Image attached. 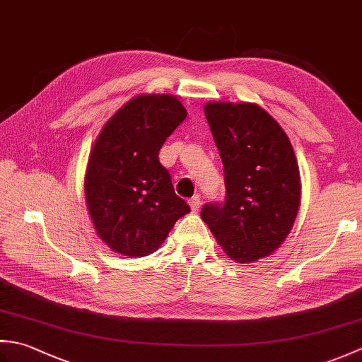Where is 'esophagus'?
<instances>
[{"instance_id":"obj_1","label":"esophagus","mask_w":362,"mask_h":362,"mask_svg":"<svg viewBox=\"0 0 362 362\" xmlns=\"http://www.w3.org/2000/svg\"><path fill=\"white\" fill-rule=\"evenodd\" d=\"M189 206H191V210L193 211H197L199 210V206H201V197L199 196H193L189 199Z\"/></svg>"}]
</instances>
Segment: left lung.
<instances>
[{
    "mask_svg": "<svg viewBox=\"0 0 362 362\" xmlns=\"http://www.w3.org/2000/svg\"><path fill=\"white\" fill-rule=\"evenodd\" d=\"M205 118L224 165V202L201 216L236 263L271 255L289 235L300 206V173L288 135L252 103H209Z\"/></svg>",
    "mask_w": 362,
    "mask_h": 362,
    "instance_id": "1",
    "label": "left lung"
}]
</instances>
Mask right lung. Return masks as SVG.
<instances>
[{
	"mask_svg": "<svg viewBox=\"0 0 362 362\" xmlns=\"http://www.w3.org/2000/svg\"><path fill=\"white\" fill-rule=\"evenodd\" d=\"M187 110L173 95H140L105 122L90 152L86 199L99 238L124 257L156 252L189 211L158 151Z\"/></svg>",
	"mask_w": 362,
	"mask_h": 362,
	"instance_id": "add662e5",
	"label": "right lung"
}]
</instances>
